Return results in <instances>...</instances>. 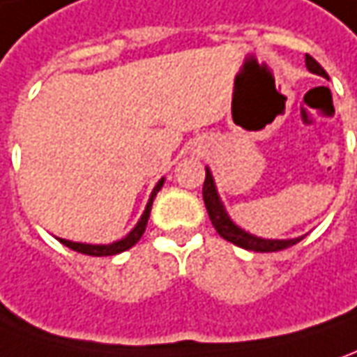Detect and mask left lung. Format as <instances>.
Instances as JSON below:
<instances>
[{
	"instance_id": "left-lung-1",
	"label": "left lung",
	"mask_w": 357,
	"mask_h": 357,
	"mask_svg": "<svg viewBox=\"0 0 357 357\" xmlns=\"http://www.w3.org/2000/svg\"><path fill=\"white\" fill-rule=\"evenodd\" d=\"M305 64L309 68V72L312 74H319L322 77H328V74L324 72V68L314 60L309 54H305ZM203 201H205V207H207V213H209V219L213 222L215 230L219 232L220 236L225 240H229L232 244H236L240 248L254 250V252H278V250H285L297 244L299 240H303V236L299 238H289V240H268L260 238V236H254L246 230H242L238 225H234L230 220L229 213L225 209L222 201H220L219 193H217V185H215V179H213V174H211L209 168H205V183H203Z\"/></svg>"
}]
</instances>
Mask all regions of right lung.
<instances>
[{
	"label": "right lung",
	"instance_id": "right-lung-1",
	"mask_svg": "<svg viewBox=\"0 0 357 357\" xmlns=\"http://www.w3.org/2000/svg\"><path fill=\"white\" fill-rule=\"evenodd\" d=\"M162 185H164V178L160 179L158 183H156V188L152 189L150 199H148V203H146V209H144V213H142V217H140V220L137 222V227L130 230L125 238L117 240V242H111V244H82V242H72V240H66V238H58V240H60L64 246L74 250V252L87 254V256H115V254H121V252H125V250L132 248L138 240H140V236L144 234V230H146L148 217H150V209H152V201H154V197H156V193L162 189Z\"/></svg>",
	"mask_w": 357,
	"mask_h": 357
}]
</instances>
